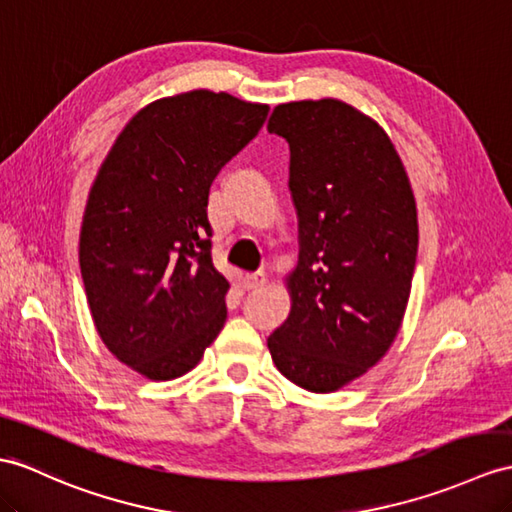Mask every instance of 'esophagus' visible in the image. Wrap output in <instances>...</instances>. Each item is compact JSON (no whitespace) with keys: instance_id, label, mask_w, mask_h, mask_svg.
<instances>
[{"instance_id":"esophagus-1","label":"esophagus","mask_w":512,"mask_h":512,"mask_svg":"<svg viewBox=\"0 0 512 512\" xmlns=\"http://www.w3.org/2000/svg\"><path fill=\"white\" fill-rule=\"evenodd\" d=\"M265 282H267V278H265V273H263V271H258V273H249V276H245V278H243V286H245L247 291L258 289V286H265Z\"/></svg>"}]
</instances>
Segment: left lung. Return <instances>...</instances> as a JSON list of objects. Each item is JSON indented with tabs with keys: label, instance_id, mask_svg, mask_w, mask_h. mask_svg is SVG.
I'll list each match as a JSON object with an SVG mask.
<instances>
[{
	"label": "left lung",
	"instance_id": "1",
	"mask_svg": "<svg viewBox=\"0 0 512 512\" xmlns=\"http://www.w3.org/2000/svg\"><path fill=\"white\" fill-rule=\"evenodd\" d=\"M289 143L299 219L291 315L267 345L284 378L332 393L363 376L402 326L417 263V208L386 132L339 99L273 108Z\"/></svg>",
	"mask_w": 512,
	"mask_h": 512
}]
</instances>
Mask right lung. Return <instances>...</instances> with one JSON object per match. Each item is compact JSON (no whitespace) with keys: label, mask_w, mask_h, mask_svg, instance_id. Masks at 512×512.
Instances as JSON below:
<instances>
[{"label":"right lung","mask_w":512,"mask_h":512,"mask_svg":"<svg viewBox=\"0 0 512 512\" xmlns=\"http://www.w3.org/2000/svg\"><path fill=\"white\" fill-rule=\"evenodd\" d=\"M267 112L213 91L158 99L97 173L80 232L86 299L104 345L149 380L191 371L226 323L230 284L210 256L208 193Z\"/></svg>","instance_id":"add662e5"}]
</instances>
